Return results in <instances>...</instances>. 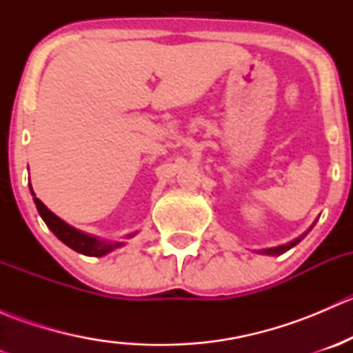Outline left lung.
<instances>
[{"label":"left lung","instance_id":"obj_1","mask_svg":"<svg viewBox=\"0 0 353 353\" xmlns=\"http://www.w3.org/2000/svg\"><path fill=\"white\" fill-rule=\"evenodd\" d=\"M307 234V232H305ZM304 234V236H305ZM304 236H301L299 237V239H295V241H292V243H288V244H283V245H279V248H270V249H263V254H282V252H285V251H288V249L290 248H294L295 244H299L301 243L302 239H304Z\"/></svg>","mask_w":353,"mask_h":353}]
</instances>
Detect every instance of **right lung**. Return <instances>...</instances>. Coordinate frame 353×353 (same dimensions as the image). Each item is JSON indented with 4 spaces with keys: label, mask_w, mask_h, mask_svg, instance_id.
Returning <instances> with one entry per match:
<instances>
[{
    "label": "right lung",
    "mask_w": 353,
    "mask_h": 353,
    "mask_svg": "<svg viewBox=\"0 0 353 353\" xmlns=\"http://www.w3.org/2000/svg\"><path fill=\"white\" fill-rule=\"evenodd\" d=\"M28 186H30V184H28ZM30 193H32V196H34V203H35V206H37L39 215L42 216V220L46 222V225L52 230V234H54V236L58 237L61 243H65L68 248H71L73 251L80 252V254H85V256H95V258H99V256L108 254V252L112 251V249L123 245V243H109V241L97 239V237L88 236V234H85V232H81V230L74 229V227L68 225L65 220H61L59 216H56L54 213H52L51 210H49L48 206L41 201V199L35 198V193L32 191V186H30ZM133 236L134 234H130V236H126V239H130V237H133Z\"/></svg>",
    "instance_id": "right-lung-1"
}]
</instances>
